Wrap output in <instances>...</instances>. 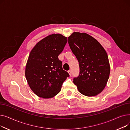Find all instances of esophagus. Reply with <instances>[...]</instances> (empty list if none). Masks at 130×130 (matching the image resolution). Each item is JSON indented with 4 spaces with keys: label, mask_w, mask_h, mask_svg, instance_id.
<instances>
[{
    "label": "esophagus",
    "mask_w": 130,
    "mask_h": 130,
    "mask_svg": "<svg viewBox=\"0 0 130 130\" xmlns=\"http://www.w3.org/2000/svg\"><path fill=\"white\" fill-rule=\"evenodd\" d=\"M68 73H69L70 75V76H71V75H72V71H71V70H70L69 71H68Z\"/></svg>",
    "instance_id": "34e87169"
}]
</instances>
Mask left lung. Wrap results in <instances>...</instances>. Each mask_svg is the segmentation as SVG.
<instances>
[{"mask_svg":"<svg viewBox=\"0 0 130 130\" xmlns=\"http://www.w3.org/2000/svg\"><path fill=\"white\" fill-rule=\"evenodd\" d=\"M68 43L79 63V74L74 78V83L83 95H97L104 90L110 75L105 50L96 39L84 32H73Z\"/></svg>","mask_w":130,"mask_h":130,"instance_id":"1","label":"left lung"}]
</instances>
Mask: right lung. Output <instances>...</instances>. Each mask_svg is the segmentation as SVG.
Instances as JSON below:
<instances>
[{
	"label": "right lung",
	"mask_w": 130,
	"mask_h": 130,
	"mask_svg": "<svg viewBox=\"0 0 130 130\" xmlns=\"http://www.w3.org/2000/svg\"><path fill=\"white\" fill-rule=\"evenodd\" d=\"M67 42V37L61 34H52L39 41L30 52L25 76L31 90L38 96L44 99L55 96L70 76L58 57Z\"/></svg>",
	"instance_id": "1"
}]
</instances>
